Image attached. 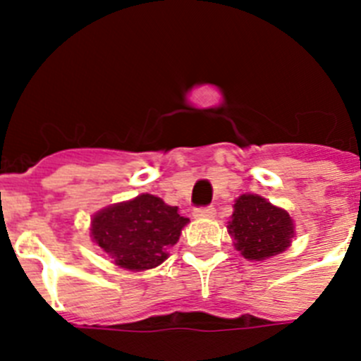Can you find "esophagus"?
I'll use <instances>...</instances> for the list:
<instances>
[{
    "instance_id": "1",
    "label": "esophagus",
    "mask_w": 361,
    "mask_h": 361,
    "mask_svg": "<svg viewBox=\"0 0 361 361\" xmlns=\"http://www.w3.org/2000/svg\"><path fill=\"white\" fill-rule=\"evenodd\" d=\"M215 213V208H197L195 212H193V216H195V219H213Z\"/></svg>"
}]
</instances>
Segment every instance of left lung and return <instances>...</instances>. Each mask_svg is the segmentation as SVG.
<instances>
[{"label": "left lung", "mask_w": 361, "mask_h": 361, "mask_svg": "<svg viewBox=\"0 0 361 361\" xmlns=\"http://www.w3.org/2000/svg\"><path fill=\"white\" fill-rule=\"evenodd\" d=\"M228 233L245 260L262 262L283 253L295 237V222L286 209L257 193H244L233 204Z\"/></svg>", "instance_id": "left-lung-1"}]
</instances>
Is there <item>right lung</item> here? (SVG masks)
Instances as JSON below:
<instances>
[{"instance_id": "right-lung-1", "label": "right lung", "mask_w": 361, "mask_h": 361, "mask_svg": "<svg viewBox=\"0 0 361 361\" xmlns=\"http://www.w3.org/2000/svg\"><path fill=\"white\" fill-rule=\"evenodd\" d=\"M190 220L178 215L177 206L161 197L141 193L135 199L111 204L90 220V237L116 266L146 271L170 257Z\"/></svg>"}]
</instances>
